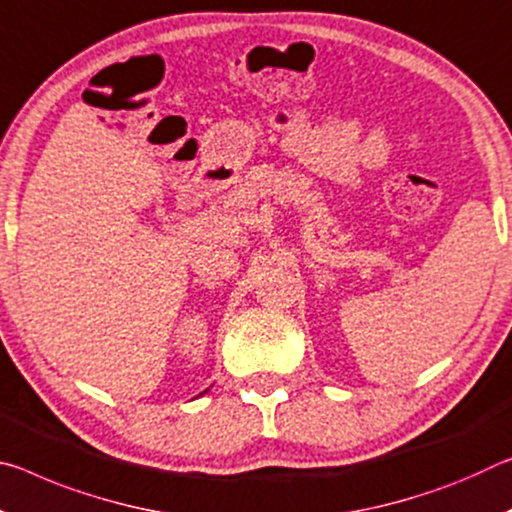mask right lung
<instances>
[{
  "label": "right lung",
  "instance_id": "1",
  "mask_svg": "<svg viewBox=\"0 0 512 512\" xmlns=\"http://www.w3.org/2000/svg\"><path fill=\"white\" fill-rule=\"evenodd\" d=\"M205 392H207V389H205Z\"/></svg>",
  "mask_w": 512,
  "mask_h": 512
}]
</instances>
